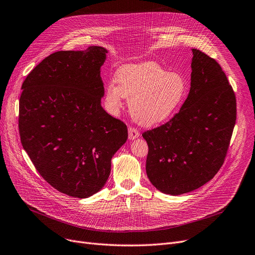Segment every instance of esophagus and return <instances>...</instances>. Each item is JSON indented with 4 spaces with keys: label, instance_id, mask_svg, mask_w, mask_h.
I'll use <instances>...</instances> for the list:
<instances>
[{
    "label": "esophagus",
    "instance_id": "esophagus-1",
    "mask_svg": "<svg viewBox=\"0 0 255 255\" xmlns=\"http://www.w3.org/2000/svg\"><path fill=\"white\" fill-rule=\"evenodd\" d=\"M139 136H140V133L136 128H133V127L128 128V139L129 140H134V139L138 138Z\"/></svg>",
    "mask_w": 255,
    "mask_h": 255
}]
</instances>
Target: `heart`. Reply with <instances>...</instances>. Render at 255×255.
<instances>
[{"label": "heart", "instance_id": "obj_1", "mask_svg": "<svg viewBox=\"0 0 255 255\" xmlns=\"http://www.w3.org/2000/svg\"><path fill=\"white\" fill-rule=\"evenodd\" d=\"M116 81L117 84L109 83L106 87L108 111L116 114L126 97L129 99L131 116L146 127L167 121L184 103L188 90L184 76L167 72L154 62L121 67Z\"/></svg>", "mask_w": 255, "mask_h": 255}]
</instances>
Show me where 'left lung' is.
<instances>
[{"label": "left lung", "instance_id": "left-lung-1", "mask_svg": "<svg viewBox=\"0 0 255 255\" xmlns=\"http://www.w3.org/2000/svg\"><path fill=\"white\" fill-rule=\"evenodd\" d=\"M189 94L166 124L144 131L146 175L158 190L178 196L203 186L225 161L237 99L216 59L192 49Z\"/></svg>", "mask_w": 255, "mask_h": 255}]
</instances>
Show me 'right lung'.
I'll return each instance as SVG.
<instances>
[{"mask_svg": "<svg viewBox=\"0 0 255 255\" xmlns=\"http://www.w3.org/2000/svg\"><path fill=\"white\" fill-rule=\"evenodd\" d=\"M108 51H57L22 85L18 130L38 174L58 191L85 199L110 176L111 160L128 139V128L101 107L100 67Z\"/></svg>", "mask_w": 255, "mask_h": 255, "instance_id": "add662e5", "label": "right lung"}]
</instances>
